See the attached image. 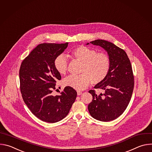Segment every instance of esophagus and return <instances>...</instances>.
<instances>
[{
  "label": "esophagus",
  "instance_id": "obj_1",
  "mask_svg": "<svg viewBox=\"0 0 152 152\" xmlns=\"http://www.w3.org/2000/svg\"><path fill=\"white\" fill-rule=\"evenodd\" d=\"M77 94L78 96H80V95H81L82 94V93L80 91H77Z\"/></svg>",
  "mask_w": 152,
  "mask_h": 152
}]
</instances>
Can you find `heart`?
<instances>
[{"label": "heart", "mask_w": 152, "mask_h": 152, "mask_svg": "<svg viewBox=\"0 0 152 152\" xmlns=\"http://www.w3.org/2000/svg\"><path fill=\"white\" fill-rule=\"evenodd\" d=\"M74 58L82 62L79 75H70L63 80L64 85L82 90L87 87L92 82L97 84L103 81L107 77L111 68V60L106 53L96 52L86 46H79L70 52ZM54 66L60 75L66 74L68 61L63 55L58 56L54 61Z\"/></svg>", "instance_id": "heart-1"}]
</instances>
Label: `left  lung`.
Returning a JSON list of instances; mask_svg holds the SVG:
<instances>
[{
  "instance_id": "left-lung-1",
  "label": "left lung",
  "mask_w": 152,
  "mask_h": 152,
  "mask_svg": "<svg viewBox=\"0 0 152 152\" xmlns=\"http://www.w3.org/2000/svg\"><path fill=\"white\" fill-rule=\"evenodd\" d=\"M90 43L107 52L111 68L106 79L94 86L102 90L103 93L97 94L94 90L89 91L93 100L88 109L90 115L97 120L112 121L123 113L131 100L134 86L132 66L125 51L113 43L103 39Z\"/></svg>"
}]
</instances>
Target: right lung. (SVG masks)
<instances>
[{
	"label": "right lung",
	"mask_w": 152,
	"mask_h": 152,
	"mask_svg": "<svg viewBox=\"0 0 152 152\" xmlns=\"http://www.w3.org/2000/svg\"><path fill=\"white\" fill-rule=\"evenodd\" d=\"M68 44H40L21 64L19 77L23 99L32 113L43 121L53 123L66 117L77 96L70 86H66L60 95L52 94L56 80L61 79L54 61Z\"/></svg>",
	"instance_id": "obj_1"
}]
</instances>
